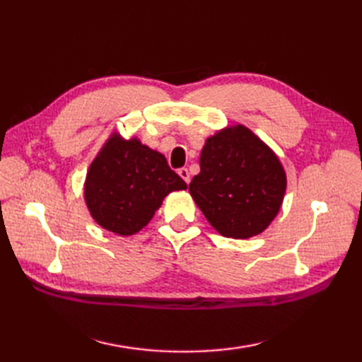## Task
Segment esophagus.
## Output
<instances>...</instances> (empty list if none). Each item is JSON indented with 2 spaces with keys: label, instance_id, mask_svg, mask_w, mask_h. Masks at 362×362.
Returning <instances> with one entry per match:
<instances>
[{
  "label": "esophagus",
  "instance_id": "34e87169",
  "mask_svg": "<svg viewBox=\"0 0 362 362\" xmlns=\"http://www.w3.org/2000/svg\"><path fill=\"white\" fill-rule=\"evenodd\" d=\"M177 173H179V175H180L182 179H183V182H185V183H189V173H188V169H187V168H180L179 171H177Z\"/></svg>",
  "mask_w": 362,
  "mask_h": 362
}]
</instances>
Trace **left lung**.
<instances>
[{"label": "left lung", "mask_w": 362, "mask_h": 362, "mask_svg": "<svg viewBox=\"0 0 362 362\" xmlns=\"http://www.w3.org/2000/svg\"><path fill=\"white\" fill-rule=\"evenodd\" d=\"M199 165L189 194L218 233L247 240L271 226L286 193V173L249 127L227 126L206 138Z\"/></svg>", "instance_id": "8db88e82"}]
</instances>
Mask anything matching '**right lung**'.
I'll return each instance as SVG.
<instances>
[{"mask_svg": "<svg viewBox=\"0 0 362 362\" xmlns=\"http://www.w3.org/2000/svg\"><path fill=\"white\" fill-rule=\"evenodd\" d=\"M187 189L163 153L136 136L113 132L91 161L83 183V201L98 226L130 236L149 224L163 199Z\"/></svg>", "mask_w": 362, "mask_h": 362, "instance_id": "right-lung-1", "label": "right lung"}]
</instances>
